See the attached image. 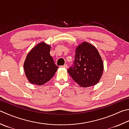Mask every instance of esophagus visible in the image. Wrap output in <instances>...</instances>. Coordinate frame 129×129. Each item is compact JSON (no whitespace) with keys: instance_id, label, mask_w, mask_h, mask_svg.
I'll list each match as a JSON object with an SVG mask.
<instances>
[{"instance_id":"esophagus-1","label":"esophagus","mask_w":129,"mask_h":129,"mask_svg":"<svg viewBox=\"0 0 129 129\" xmlns=\"http://www.w3.org/2000/svg\"><path fill=\"white\" fill-rule=\"evenodd\" d=\"M62 67L65 68H68V65H67V64H65L64 65H63Z\"/></svg>"}]
</instances>
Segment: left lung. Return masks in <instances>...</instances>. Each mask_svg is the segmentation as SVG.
Segmentation results:
<instances>
[{"label": "left lung", "mask_w": 129, "mask_h": 129, "mask_svg": "<svg viewBox=\"0 0 129 129\" xmlns=\"http://www.w3.org/2000/svg\"><path fill=\"white\" fill-rule=\"evenodd\" d=\"M103 63L94 46L83 42L76 49L75 59L68 72L73 79L82 87L96 84L102 75Z\"/></svg>", "instance_id": "8db88e82"}]
</instances>
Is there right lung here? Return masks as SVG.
Here are the masks:
<instances>
[{
	"mask_svg": "<svg viewBox=\"0 0 129 129\" xmlns=\"http://www.w3.org/2000/svg\"><path fill=\"white\" fill-rule=\"evenodd\" d=\"M50 46L41 42L28 54L24 62V70L28 81L41 85L51 79L59 68L50 54Z\"/></svg>",
	"mask_w": 129,
	"mask_h": 129,
	"instance_id": "1",
	"label": "right lung"
}]
</instances>
